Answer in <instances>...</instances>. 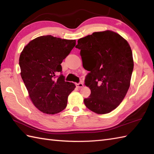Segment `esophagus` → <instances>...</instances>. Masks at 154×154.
<instances>
[{
	"instance_id": "34e87169",
	"label": "esophagus",
	"mask_w": 154,
	"mask_h": 154,
	"mask_svg": "<svg viewBox=\"0 0 154 154\" xmlns=\"http://www.w3.org/2000/svg\"><path fill=\"white\" fill-rule=\"evenodd\" d=\"M76 86L78 88H81V87H83L84 85H83V83H76Z\"/></svg>"
}]
</instances>
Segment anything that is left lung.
Returning a JSON list of instances; mask_svg holds the SVG:
<instances>
[{
  "mask_svg": "<svg viewBox=\"0 0 154 154\" xmlns=\"http://www.w3.org/2000/svg\"><path fill=\"white\" fill-rule=\"evenodd\" d=\"M83 67L89 71L85 85L91 89L84 99L89 110L106 114L115 109L130 87L134 68L131 48L112 31L94 32L78 40Z\"/></svg>",
  "mask_w": 154,
  "mask_h": 154,
  "instance_id": "1",
  "label": "left lung"
}]
</instances>
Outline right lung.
<instances>
[{
  "mask_svg": "<svg viewBox=\"0 0 154 154\" xmlns=\"http://www.w3.org/2000/svg\"><path fill=\"white\" fill-rule=\"evenodd\" d=\"M75 44V40L42 35L29 42L20 55L22 79L32 103L44 113L54 114L67 106L75 85L65 81L61 63Z\"/></svg>",
  "mask_w": 154,
  "mask_h": 154,
  "instance_id": "right-lung-1",
  "label": "right lung"
}]
</instances>
